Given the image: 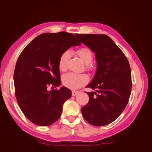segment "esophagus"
<instances>
[{"instance_id": "obj_1", "label": "esophagus", "mask_w": 152, "mask_h": 152, "mask_svg": "<svg viewBox=\"0 0 152 152\" xmlns=\"http://www.w3.org/2000/svg\"><path fill=\"white\" fill-rule=\"evenodd\" d=\"M78 93H79V92H78V91L73 90L72 92V96H76Z\"/></svg>"}]
</instances>
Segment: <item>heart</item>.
<instances>
[{
  "instance_id": "obj_1",
  "label": "heart",
  "mask_w": 152,
  "mask_h": 152,
  "mask_svg": "<svg viewBox=\"0 0 152 152\" xmlns=\"http://www.w3.org/2000/svg\"><path fill=\"white\" fill-rule=\"evenodd\" d=\"M76 54L80 60L83 62L85 64H87L88 70H91L92 66L89 64L92 61L93 54L90 50L86 48L83 47L80 48L76 52ZM70 56V52L66 51L63 53L60 56L58 61V68L61 72H64L67 69V62ZM62 83L66 87L70 89H78L82 86L88 83L89 78L88 76L85 74H76L70 72L64 74L62 78Z\"/></svg>"
}]
</instances>
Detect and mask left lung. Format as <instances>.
<instances>
[{
  "label": "left lung",
  "instance_id": "1",
  "mask_svg": "<svg viewBox=\"0 0 152 152\" xmlns=\"http://www.w3.org/2000/svg\"><path fill=\"white\" fill-rule=\"evenodd\" d=\"M82 43L95 53L97 69L86 88L89 102L81 109L87 122L95 126L116 120L128 103L132 90L131 69L128 59L111 38L105 34H76Z\"/></svg>",
  "mask_w": 152,
  "mask_h": 152
}]
</instances>
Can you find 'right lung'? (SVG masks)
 <instances>
[{
  "label": "right lung",
  "mask_w": 152,
  "mask_h": 152,
  "mask_svg": "<svg viewBox=\"0 0 152 152\" xmlns=\"http://www.w3.org/2000/svg\"><path fill=\"white\" fill-rule=\"evenodd\" d=\"M80 45L70 33H43L19 56L14 72L16 98L24 115L36 125L50 126L60 117L71 90L62 86L48 91V86H60V57L71 46Z\"/></svg>",
  "instance_id": "obj_1"
}]
</instances>
